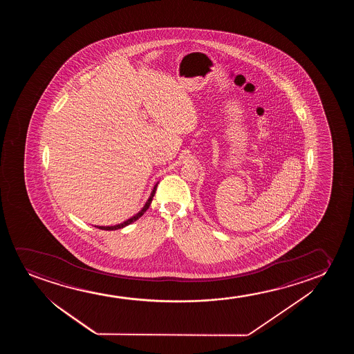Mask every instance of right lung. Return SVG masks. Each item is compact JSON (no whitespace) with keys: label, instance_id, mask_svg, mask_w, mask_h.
Returning <instances> with one entry per match:
<instances>
[{"label":"right lung","instance_id":"add662e5","mask_svg":"<svg viewBox=\"0 0 354 354\" xmlns=\"http://www.w3.org/2000/svg\"><path fill=\"white\" fill-rule=\"evenodd\" d=\"M156 189H157V185H156L155 187H153V189H152V194H151L149 201L146 202L145 207L142 208L141 212H139V213L136 214V216H133V218H129V220H127V221H124L123 223H120V225H116V226H97V228H100V230H106V231H112V230H118V228L124 227V226H127V225H131V223L136 221L138 218H141V216L144 215V213H145L146 210H147L149 207H150L151 202H152V198H153V196H155Z\"/></svg>","mask_w":354,"mask_h":354}]
</instances>
